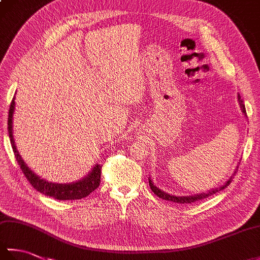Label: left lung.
<instances>
[{
    "mask_svg": "<svg viewBox=\"0 0 260 260\" xmlns=\"http://www.w3.org/2000/svg\"><path fill=\"white\" fill-rule=\"evenodd\" d=\"M238 101H239V104H240V107H241L242 113L245 114V116H247L245 104H244V102H242V99H241L240 95H238ZM237 170H238V169H236L234 175L236 174ZM231 182H233V176H231V178H230L227 182H225V183H224L223 185L217 187V189L210 190V191H209V192H207V193H201V194L187 196V197H175V196L168 194V193H165L164 191L159 190L158 187H156L155 185L153 184V182H152V180H151V179L148 180V183H150L151 190H152L154 193H155V194H156L158 198H161V199H163V200H167V201H172V202H175V203H186V204H187V203H193V202H196V201L202 200V199H206V198H208V197H210V196H212V194H214V193H217V192H219V191L223 190L224 187H227V186L231 183Z\"/></svg>",
    "mask_w": 260,
    "mask_h": 260,
    "instance_id": "obj_1",
    "label": "left lung"
}]
</instances>
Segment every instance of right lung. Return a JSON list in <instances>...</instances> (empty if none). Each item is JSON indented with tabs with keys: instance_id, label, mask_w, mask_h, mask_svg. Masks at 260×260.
<instances>
[{
	"instance_id": "1",
	"label": "right lung",
	"mask_w": 260,
	"mask_h": 260,
	"mask_svg": "<svg viewBox=\"0 0 260 260\" xmlns=\"http://www.w3.org/2000/svg\"><path fill=\"white\" fill-rule=\"evenodd\" d=\"M14 97L11 102L10 110H9V118H8V131H9V137L11 145H12L14 156L18 161L20 168L23 172L24 176L30 182V184L35 187L37 191H39L42 194L57 199V200H78L87 196H89L92 191H95L101 184V173H102V165L96 164L93 167L91 172L88 174L86 178L81 179L80 181L74 182V183H67V184H58L52 183V182H48L41 178H39L32 171L27 168V165L22 159L21 155L16 150L15 142L13 139V129H12V119H13V112H14Z\"/></svg>"
}]
</instances>
